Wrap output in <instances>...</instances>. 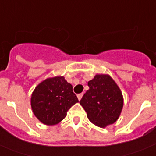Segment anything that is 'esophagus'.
Segmentation results:
<instances>
[{
  "mask_svg": "<svg viewBox=\"0 0 156 156\" xmlns=\"http://www.w3.org/2000/svg\"><path fill=\"white\" fill-rule=\"evenodd\" d=\"M83 93H80V94H78V95H77V97H78V100H81V98H82V96H83Z\"/></svg>",
  "mask_w": 156,
  "mask_h": 156,
  "instance_id": "obj_1",
  "label": "esophagus"
}]
</instances>
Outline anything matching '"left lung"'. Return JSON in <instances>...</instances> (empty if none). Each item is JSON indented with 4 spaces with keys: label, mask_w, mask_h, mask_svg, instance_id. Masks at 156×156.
I'll use <instances>...</instances> for the list:
<instances>
[{
    "label": "left lung",
    "mask_w": 156,
    "mask_h": 156,
    "mask_svg": "<svg viewBox=\"0 0 156 156\" xmlns=\"http://www.w3.org/2000/svg\"><path fill=\"white\" fill-rule=\"evenodd\" d=\"M87 85L89 89L80 104L90 121L100 127L115 123L123 105L121 91L115 81L108 75H96Z\"/></svg>",
    "instance_id": "left-lung-1"
}]
</instances>
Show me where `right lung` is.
<instances>
[{
  "label": "right lung",
  "instance_id": "right-lung-1",
  "mask_svg": "<svg viewBox=\"0 0 156 156\" xmlns=\"http://www.w3.org/2000/svg\"><path fill=\"white\" fill-rule=\"evenodd\" d=\"M78 101L72 84L64 76H56L37 86L31 97V106L40 121L46 125H54L64 119L67 112Z\"/></svg>",
  "mask_w": 156,
  "mask_h": 156
}]
</instances>
